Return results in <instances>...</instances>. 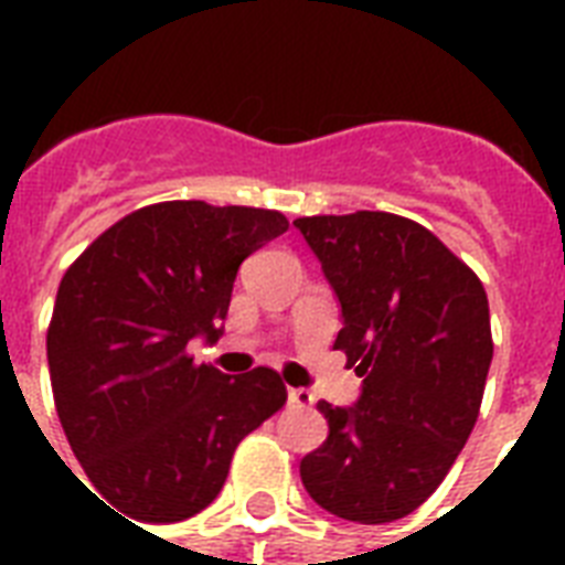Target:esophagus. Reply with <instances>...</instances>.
<instances>
[{"instance_id":"obj_1","label":"esophagus","mask_w":565,"mask_h":565,"mask_svg":"<svg viewBox=\"0 0 565 565\" xmlns=\"http://www.w3.org/2000/svg\"><path fill=\"white\" fill-rule=\"evenodd\" d=\"M290 404L292 407H310L313 404V393L310 390H290Z\"/></svg>"}]
</instances>
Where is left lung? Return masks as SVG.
<instances>
[{
  "label": "left lung",
  "instance_id": "8db88e82",
  "mask_svg": "<svg viewBox=\"0 0 565 565\" xmlns=\"http://www.w3.org/2000/svg\"><path fill=\"white\" fill-rule=\"evenodd\" d=\"M343 305L334 349L363 377L354 407L319 402L328 439L301 460L319 508L381 525L437 490L481 411L492 361L481 278L425 225L386 211L299 216Z\"/></svg>",
  "mask_w": 565,
  "mask_h": 565
}]
</instances>
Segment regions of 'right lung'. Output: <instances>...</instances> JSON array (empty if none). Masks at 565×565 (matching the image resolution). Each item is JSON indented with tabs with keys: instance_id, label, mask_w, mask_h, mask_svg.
Instances as JSON below:
<instances>
[{
	"instance_id": "obj_1",
	"label": "right lung",
	"mask_w": 565,
	"mask_h": 565,
	"mask_svg": "<svg viewBox=\"0 0 565 565\" xmlns=\"http://www.w3.org/2000/svg\"><path fill=\"white\" fill-rule=\"evenodd\" d=\"M287 228L266 207L146 204L61 278L46 331L57 419L122 516L181 522L207 508L239 439L287 402L269 366L231 377L188 352L195 334L220 337L239 264Z\"/></svg>"
}]
</instances>
